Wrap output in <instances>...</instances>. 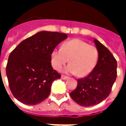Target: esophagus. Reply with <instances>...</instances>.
Segmentation results:
<instances>
[{
  "instance_id": "esophagus-1",
  "label": "esophagus",
  "mask_w": 126,
  "mask_h": 126,
  "mask_svg": "<svg viewBox=\"0 0 126 126\" xmlns=\"http://www.w3.org/2000/svg\"><path fill=\"white\" fill-rule=\"evenodd\" d=\"M68 78H69V77L67 76H65V75H62V76H61V79H67Z\"/></svg>"
}]
</instances>
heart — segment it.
Wrapping results in <instances>:
<instances>
[{
  "instance_id": "1",
  "label": "heart",
  "mask_w": 126,
  "mask_h": 126,
  "mask_svg": "<svg viewBox=\"0 0 126 126\" xmlns=\"http://www.w3.org/2000/svg\"><path fill=\"white\" fill-rule=\"evenodd\" d=\"M50 57L55 69L61 70L69 59L71 64L65 69V71L84 77L90 74L96 65L98 51L94 46L79 39H73L65 42L61 48L53 50Z\"/></svg>"
}]
</instances>
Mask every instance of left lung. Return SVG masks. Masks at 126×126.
<instances>
[{"label":"left lung","mask_w":126,"mask_h":126,"mask_svg":"<svg viewBox=\"0 0 126 126\" xmlns=\"http://www.w3.org/2000/svg\"><path fill=\"white\" fill-rule=\"evenodd\" d=\"M94 42L98 51L97 64L87 76L78 79L76 88L69 94L76 103L84 107L97 105L107 98L117 78L116 59L98 40Z\"/></svg>","instance_id":"8db88e82"}]
</instances>
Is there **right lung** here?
Here are the masks:
<instances>
[{
    "label": "right lung",
    "instance_id": "obj_1",
    "mask_svg": "<svg viewBox=\"0 0 126 126\" xmlns=\"http://www.w3.org/2000/svg\"><path fill=\"white\" fill-rule=\"evenodd\" d=\"M67 34L42 31L24 40L11 52L6 73L10 90L21 103L33 105L49 96L61 74L51 66V52Z\"/></svg>",
    "mask_w": 126,
    "mask_h": 126
}]
</instances>
